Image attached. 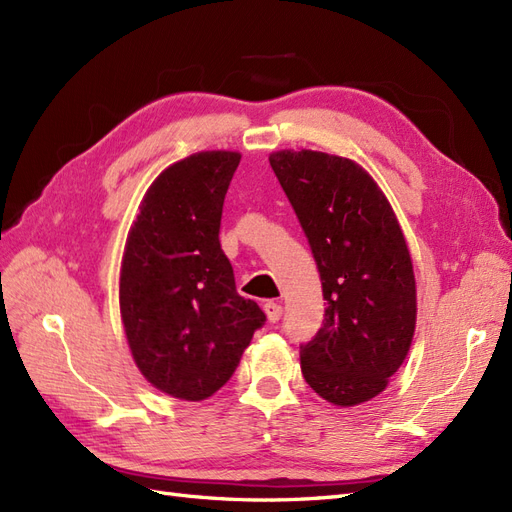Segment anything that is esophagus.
Segmentation results:
<instances>
[{
    "instance_id": "obj_1",
    "label": "esophagus",
    "mask_w": 512,
    "mask_h": 512,
    "mask_svg": "<svg viewBox=\"0 0 512 512\" xmlns=\"http://www.w3.org/2000/svg\"><path fill=\"white\" fill-rule=\"evenodd\" d=\"M262 309H265V314H267V318H269V322H280V318H282V305L280 303H273V301H267L265 305H262Z\"/></svg>"
}]
</instances>
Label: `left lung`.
<instances>
[{"label": "left lung", "instance_id": "left-lung-1", "mask_svg": "<svg viewBox=\"0 0 512 512\" xmlns=\"http://www.w3.org/2000/svg\"><path fill=\"white\" fill-rule=\"evenodd\" d=\"M322 282L324 322L301 344L305 382L335 406L382 393L404 363L416 324V284L404 232L365 170L322 151L271 153Z\"/></svg>", "mask_w": 512, "mask_h": 512}]
</instances>
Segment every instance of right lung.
<instances>
[{"instance_id":"add662e5","label":"right lung","mask_w":512,"mask_h":512,"mask_svg":"<svg viewBox=\"0 0 512 512\" xmlns=\"http://www.w3.org/2000/svg\"><path fill=\"white\" fill-rule=\"evenodd\" d=\"M237 151H200L147 190L121 260L119 307L141 374L158 391L200 401L235 374L267 316L235 286L220 245Z\"/></svg>"}]
</instances>
